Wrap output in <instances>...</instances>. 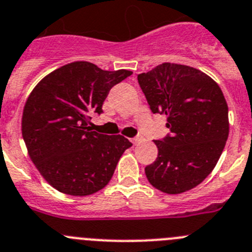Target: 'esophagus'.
<instances>
[{
  "instance_id": "1",
  "label": "esophagus",
  "mask_w": 252,
  "mask_h": 252,
  "mask_svg": "<svg viewBox=\"0 0 252 252\" xmlns=\"http://www.w3.org/2000/svg\"><path fill=\"white\" fill-rule=\"evenodd\" d=\"M142 141V136H136V137L131 138V142H132L133 145H137L138 142Z\"/></svg>"
}]
</instances>
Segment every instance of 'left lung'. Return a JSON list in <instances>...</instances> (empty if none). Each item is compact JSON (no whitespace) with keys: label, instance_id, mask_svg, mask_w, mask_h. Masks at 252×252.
<instances>
[{"label":"left lung","instance_id":"obj_1","mask_svg":"<svg viewBox=\"0 0 252 252\" xmlns=\"http://www.w3.org/2000/svg\"><path fill=\"white\" fill-rule=\"evenodd\" d=\"M137 80L152 112L167 116L171 132L155 141L158 155L145 167L147 180L172 195L196 188L211 174L228 137V108L220 86L200 70L170 62Z\"/></svg>","mask_w":252,"mask_h":252}]
</instances>
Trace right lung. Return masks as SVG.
I'll list each match as a JSON object with an SVG mask.
<instances>
[{"instance_id":"obj_1","label":"right lung","mask_w":252,"mask_h":252,"mask_svg":"<svg viewBox=\"0 0 252 252\" xmlns=\"http://www.w3.org/2000/svg\"><path fill=\"white\" fill-rule=\"evenodd\" d=\"M131 71H103L87 61L64 64L32 90L22 115V136L30 158L43 179L60 192L87 196L103 189L125 150L121 135L89 128L92 114Z\"/></svg>"}]
</instances>
